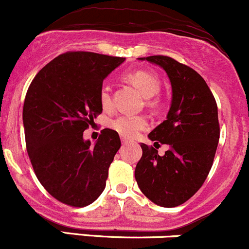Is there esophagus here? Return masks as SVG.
<instances>
[{"instance_id":"esophagus-1","label":"esophagus","mask_w":249,"mask_h":249,"mask_svg":"<svg viewBox=\"0 0 249 249\" xmlns=\"http://www.w3.org/2000/svg\"><path fill=\"white\" fill-rule=\"evenodd\" d=\"M121 142H122V144H128V142H129V140L127 139V138L125 137H121Z\"/></svg>"}]
</instances>
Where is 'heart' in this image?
I'll use <instances>...</instances> for the list:
<instances>
[{
  "instance_id": "obj_1",
  "label": "heart",
  "mask_w": 249,
  "mask_h": 249,
  "mask_svg": "<svg viewBox=\"0 0 249 249\" xmlns=\"http://www.w3.org/2000/svg\"><path fill=\"white\" fill-rule=\"evenodd\" d=\"M125 80L129 83H132L145 98L154 97L156 93H159L160 88H161V81H160L159 76L156 73L151 72V71L146 70H137L132 71V72L125 75ZM99 102L103 109L105 111H110L114 107V103H112L111 93H110L109 87L104 86L100 88L99 92ZM155 104V102H151ZM110 128L121 134L122 137L125 138H133L144 129L147 125L146 117L142 115H120V116L115 117L114 120L110 121Z\"/></svg>"
}]
</instances>
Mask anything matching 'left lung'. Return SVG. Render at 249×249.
Wrapping results in <instances>:
<instances>
[{"mask_svg":"<svg viewBox=\"0 0 249 249\" xmlns=\"http://www.w3.org/2000/svg\"><path fill=\"white\" fill-rule=\"evenodd\" d=\"M144 59L166 71L173 95L167 120L149 134L154 146L140 144L135 180L154 203L177 207L197 193L213 166L220 135L218 107L206 81L190 66L167 55ZM161 143L169 150L160 157Z\"/></svg>","mask_w":249,"mask_h":249,"instance_id":"obj_1","label":"left lung"}]
</instances>
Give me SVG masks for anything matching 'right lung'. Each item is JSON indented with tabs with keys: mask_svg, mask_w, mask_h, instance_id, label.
I'll return each mask as SVG.
<instances>
[{
	"mask_svg": "<svg viewBox=\"0 0 249 249\" xmlns=\"http://www.w3.org/2000/svg\"><path fill=\"white\" fill-rule=\"evenodd\" d=\"M124 61L93 52H66L42 68L29 86L23 107L29 159L42 186L64 205L86 207L104 191L121 146L119 133L105 128L90 145L83 132L103 111V81Z\"/></svg>",
	"mask_w": 249,
	"mask_h": 249,
	"instance_id": "add662e5",
	"label": "right lung"
}]
</instances>
